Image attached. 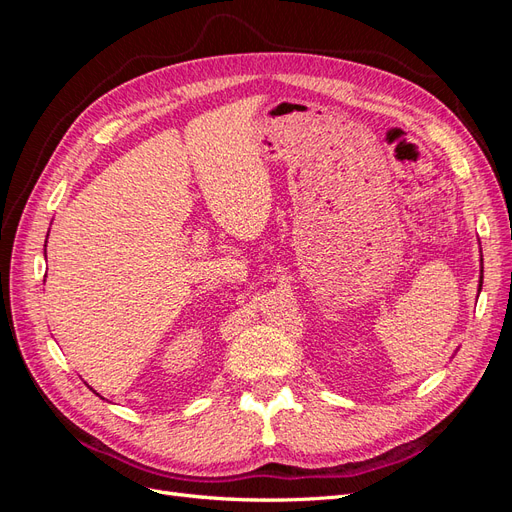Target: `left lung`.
<instances>
[{
	"mask_svg": "<svg viewBox=\"0 0 512 512\" xmlns=\"http://www.w3.org/2000/svg\"><path fill=\"white\" fill-rule=\"evenodd\" d=\"M480 273H483V254H480ZM483 290V275L478 277V294Z\"/></svg>",
	"mask_w": 512,
	"mask_h": 512,
	"instance_id": "8db88e82",
	"label": "left lung"
}]
</instances>
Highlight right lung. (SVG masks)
Instances as JSON below:
<instances>
[{"label": "right lung", "mask_w": 512, "mask_h": 512, "mask_svg": "<svg viewBox=\"0 0 512 512\" xmlns=\"http://www.w3.org/2000/svg\"><path fill=\"white\" fill-rule=\"evenodd\" d=\"M46 239H49V235H46ZM44 254H46V250H44ZM89 389H91V386H89ZM91 391H94V389H91ZM96 393V391H94ZM98 395V393H96Z\"/></svg>", "instance_id": "right-lung-1"}]
</instances>
